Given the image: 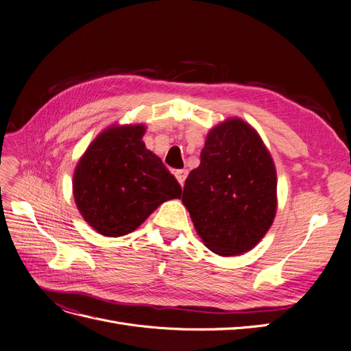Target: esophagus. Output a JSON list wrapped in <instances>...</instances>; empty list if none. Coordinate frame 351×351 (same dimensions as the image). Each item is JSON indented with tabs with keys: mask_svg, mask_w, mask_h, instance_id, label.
<instances>
[{
	"mask_svg": "<svg viewBox=\"0 0 351 351\" xmlns=\"http://www.w3.org/2000/svg\"><path fill=\"white\" fill-rule=\"evenodd\" d=\"M175 176H176L179 184L184 185V184H185V179H186V176H188V169H179V171H176V172H175Z\"/></svg>",
	"mask_w": 351,
	"mask_h": 351,
	"instance_id": "1",
	"label": "esophagus"
}]
</instances>
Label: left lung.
Returning <instances> with one entry per match:
<instances>
[{
    "instance_id": "1",
    "label": "left lung",
    "mask_w": 351,
    "mask_h": 351,
    "mask_svg": "<svg viewBox=\"0 0 351 351\" xmlns=\"http://www.w3.org/2000/svg\"><path fill=\"white\" fill-rule=\"evenodd\" d=\"M182 202L197 235L221 256L247 252L263 239L276 218L277 173L247 121L234 117L210 129Z\"/></svg>"
}]
</instances>
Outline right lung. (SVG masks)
I'll return each mask as SVG.
<instances>
[{
    "mask_svg": "<svg viewBox=\"0 0 351 351\" xmlns=\"http://www.w3.org/2000/svg\"><path fill=\"white\" fill-rule=\"evenodd\" d=\"M145 125L110 126L75 166L73 195L84 221L104 237H123L182 188L142 142Z\"/></svg>",
    "mask_w": 351,
    "mask_h": 351,
    "instance_id": "1",
    "label": "right lung"
}]
</instances>
